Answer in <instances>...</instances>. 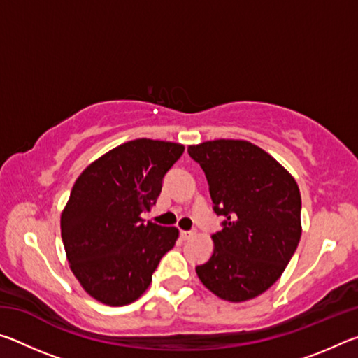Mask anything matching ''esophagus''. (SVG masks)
I'll list each match as a JSON object with an SVG mask.
<instances>
[{
  "instance_id": "esophagus-1",
  "label": "esophagus",
  "mask_w": 358,
  "mask_h": 358,
  "mask_svg": "<svg viewBox=\"0 0 358 358\" xmlns=\"http://www.w3.org/2000/svg\"><path fill=\"white\" fill-rule=\"evenodd\" d=\"M194 237L192 230H180V238L181 240H189Z\"/></svg>"
}]
</instances>
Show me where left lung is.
<instances>
[{"instance_id":"left-lung-1","label":"left lung","mask_w":358,"mask_h":358,"mask_svg":"<svg viewBox=\"0 0 358 358\" xmlns=\"http://www.w3.org/2000/svg\"><path fill=\"white\" fill-rule=\"evenodd\" d=\"M187 153L208 181L222 230L211 235L213 252L196 266L215 295L245 301L265 292L282 275L301 235V197L286 169L245 141L194 145Z\"/></svg>"}]
</instances>
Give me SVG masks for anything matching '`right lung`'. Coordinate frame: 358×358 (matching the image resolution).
Returning <instances> with one entry per match:
<instances>
[{"mask_svg":"<svg viewBox=\"0 0 358 358\" xmlns=\"http://www.w3.org/2000/svg\"><path fill=\"white\" fill-rule=\"evenodd\" d=\"M183 151L180 143L136 138L90 164L72 186L62 238L72 273L96 300H137L173 248L178 229L145 224L141 215L156 203Z\"/></svg>","mask_w":358,"mask_h":358,"instance_id":"add662e5","label":"right lung"}]
</instances>
